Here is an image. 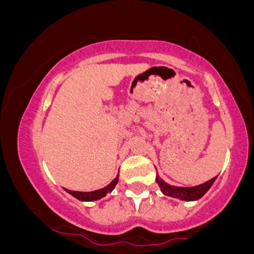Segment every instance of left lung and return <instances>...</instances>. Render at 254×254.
<instances>
[{
  "label": "left lung",
  "instance_id": "1",
  "mask_svg": "<svg viewBox=\"0 0 254 254\" xmlns=\"http://www.w3.org/2000/svg\"><path fill=\"white\" fill-rule=\"evenodd\" d=\"M156 183L159 184L160 190L165 196H170L173 198H178L180 200H186V202H192V200H197L199 198H202L206 192L209 191V189L211 188L212 184L216 180V177L212 178V179L208 180V182L200 184V185L191 186V188H183V186H173L170 185L165 182L162 178H160L159 174L156 173L155 178Z\"/></svg>",
  "mask_w": 254,
  "mask_h": 254
}]
</instances>
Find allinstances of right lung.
Here are the masks:
<instances>
[{"label":"right lung","instance_id":"add662e5","mask_svg":"<svg viewBox=\"0 0 254 254\" xmlns=\"http://www.w3.org/2000/svg\"><path fill=\"white\" fill-rule=\"evenodd\" d=\"M118 180H119V173L118 176L109 184V185L105 186L103 189H100V190H95L92 192L71 191V190H68V189H64V190L68 192L69 194H71L72 197L76 198V199L81 200V202H93V200L101 199V198H104L107 193H111V192L113 191V189H115V186L118 184Z\"/></svg>","mask_w":254,"mask_h":254}]
</instances>
